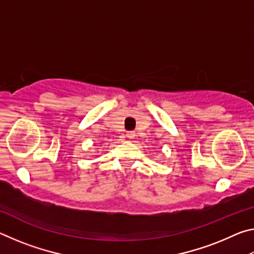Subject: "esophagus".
<instances>
[{"label": "esophagus", "mask_w": 254, "mask_h": 254, "mask_svg": "<svg viewBox=\"0 0 254 254\" xmlns=\"http://www.w3.org/2000/svg\"><path fill=\"white\" fill-rule=\"evenodd\" d=\"M127 136L130 140L134 139V137H135V132H127Z\"/></svg>", "instance_id": "1"}]
</instances>
